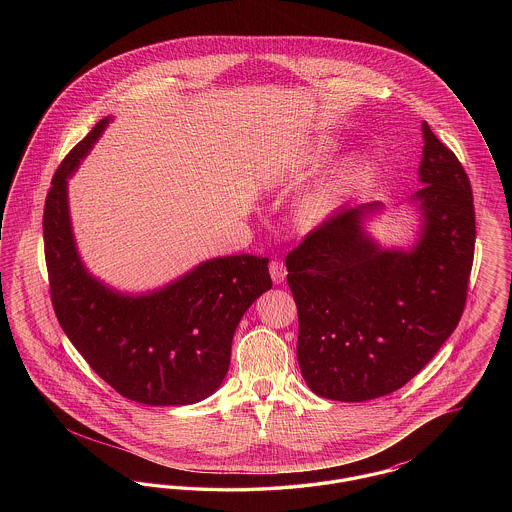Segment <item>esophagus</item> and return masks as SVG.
<instances>
[{
	"label": "esophagus",
	"mask_w": 512,
	"mask_h": 512,
	"mask_svg": "<svg viewBox=\"0 0 512 512\" xmlns=\"http://www.w3.org/2000/svg\"><path fill=\"white\" fill-rule=\"evenodd\" d=\"M268 270H270V276H272V282L274 284H282L284 282V278H286V274H288V270H286V265L282 263V261H270V265H268Z\"/></svg>",
	"instance_id": "34e87169"
}]
</instances>
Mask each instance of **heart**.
<instances>
[{
  "label": "heart",
  "mask_w": 512,
  "mask_h": 512,
  "mask_svg": "<svg viewBox=\"0 0 512 512\" xmlns=\"http://www.w3.org/2000/svg\"><path fill=\"white\" fill-rule=\"evenodd\" d=\"M328 157H330V147H317L303 159V169L315 171ZM366 169H368V163L365 159H357L349 165L347 171L318 182L317 186H313L309 192L299 197L295 205L297 217L305 222H320L326 219L338 205L341 195L345 194L349 186H353L359 178H363Z\"/></svg>",
  "instance_id": "1"
}]
</instances>
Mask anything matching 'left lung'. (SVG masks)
<instances>
[{
  "label": "left lung",
  "instance_id": "obj_1",
  "mask_svg": "<svg viewBox=\"0 0 512 512\" xmlns=\"http://www.w3.org/2000/svg\"><path fill=\"white\" fill-rule=\"evenodd\" d=\"M426 184L411 197L420 234L384 249L365 230L380 201L347 205L286 257L299 317L297 361L311 391L368 401L399 390L457 328L474 259L470 180L455 153L422 122Z\"/></svg>",
  "mask_w": 512,
  "mask_h": 512
}]
</instances>
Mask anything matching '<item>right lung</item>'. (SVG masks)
Here are the masks:
<instances>
[{"label":"right lung","mask_w":512,"mask_h":512,"mask_svg":"<svg viewBox=\"0 0 512 512\" xmlns=\"http://www.w3.org/2000/svg\"><path fill=\"white\" fill-rule=\"evenodd\" d=\"M105 117L63 159L44 207L51 303L78 353L122 397L144 405H192L219 390L236 326L272 288L267 257L201 263L155 292L130 295L92 276L76 249L67 180L98 142Z\"/></svg>","instance_id":"obj_1"}]
</instances>
